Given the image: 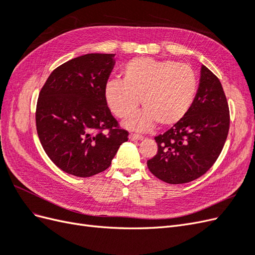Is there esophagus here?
<instances>
[{
    "label": "esophagus",
    "instance_id": "34e87169",
    "mask_svg": "<svg viewBox=\"0 0 255 255\" xmlns=\"http://www.w3.org/2000/svg\"><path fill=\"white\" fill-rule=\"evenodd\" d=\"M143 138H144L143 136L137 135V134H129V135H128V139L132 140V141H135V140H142Z\"/></svg>",
    "mask_w": 255,
    "mask_h": 255
}]
</instances>
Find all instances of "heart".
<instances>
[{"mask_svg":"<svg viewBox=\"0 0 255 255\" xmlns=\"http://www.w3.org/2000/svg\"><path fill=\"white\" fill-rule=\"evenodd\" d=\"M122 80H111L104 88L105 101L118 118H127L138 104L143 110L135 113L125 126L145 132L159 123L169 128L184 119L194 103L197 78L192 69L172 60L140 57L129 60Z\"/></svg>","mask_w":255,"mask_h":255,"instance_id":"obj_1","label":"heart"}]
</instances>
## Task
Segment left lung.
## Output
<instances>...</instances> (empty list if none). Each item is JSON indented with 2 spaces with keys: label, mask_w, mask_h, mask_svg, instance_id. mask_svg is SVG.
<instances>
[{
  "label": "left lung",
  "mask_w": 255,
  "mask_h": 255,
  "mask_svg": "<svg viewBox=\"0 0 255 255\" xmlns=\"http://www.w3.org/2000/svg\"><path fill=\"white\" fill-rule=\"evenodd\" d=\"M229 128V105L221 83L202 65L194 103L182 121L155 137L158 150L146 161L149 170L168 184L198 179L218 158Z\"/></svg>",
  "instance_id": "left-lung-1"
}]
</instances>
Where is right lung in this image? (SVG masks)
<instances>
[{"label": "right lung", "mask_w": 255, "mask_h": 255, "mask_svg": "<svg viewBox=\"0 0 255 255\" xmlns=\"http://www.w3.org/2000/svg\"><path fill=\"white\" fill-rule=\"evenodd\" d=\"M115 54L90 53L56 68L39 94L36 127L42 148L66 173L88 177L106 170L128 133L118 128L104 88Z\"/></svg>", "instance_id": "add662e5"}]
</instances>
